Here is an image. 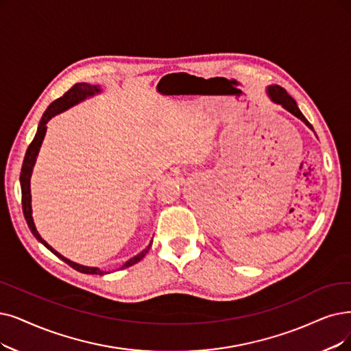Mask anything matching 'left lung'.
I'll return each instance as SVG.
<instances>
[{
	"label": "left lung",
	"mask_w": 351,
	"mask_h": 351,
	"mask_svg": "<svg viewBox=\"0 0 351 351\" xmlns=\"http://www.w3.org/2000/svg\"><path fill=\"white\" fill-rule=\"evenodd\" d=\"M268 95H269V97L271 99L275 102V104H279V105H282L287 110H289L292 115H295L297 118H300L305 125H308V127H310L311 130H313V125L306 121V118L301 114V110L298 109V106H297V102L292 99V97L288 95V92L284 89V88H281V86H278V85H272V86H269L268 88Z\"/></svg>",
	"instance_id": "left-lung-1"
}]
</instances>
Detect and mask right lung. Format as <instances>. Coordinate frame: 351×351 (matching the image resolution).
<instances>
[{
    "label": "right lung",
    "instance_id": "obj_1",
    "mask_svg": "<svg viewBox=\"0 0 351 351\" xmlns=\"http://www.w3.org/2000/svg\"><path fill=\"white\" fill-rule=\"evenodd\" d=\"M101 89L97 86H90L88 85V83H76V85H73L72 88H70L63 96H60L59 99H56L54 102H51L49 105V108L46 109V112L43 114V118H41L40 123H38V128H37V134L34 136V139L32 141V144L29 145V148H27V152H25V157H24V161H23V167H21V174H20V184H21V203H23V213H24V217H25V221L27 224H29V228L32 230V233L34 234L36 239L38 242L43 243L49 250H51L53 254L60 258L62 261H64L69 266H72L73 269L82 272V274H95V275H104L106 272L97 269V268H89V266H83V265H79V263H75L72 261L66 259L64 256H62L59 252H56L50 245L46 243V241L41 239V236L38 234V232L36 230V226H34V221H33V217H32V195H30V177H32V171H33V165L36 162V158H37V154H38V149H40V145L41 143H43V138H45V134H46V123L54 117L60 114V112L66 110L67 108L76 105L77 102L83 101L85 97L88 96H92L95 93L99 92ZM152 243V242H151ZM151 243L147 246V249H144L141 254H138L136 256H134L132 259H130L128 262H125L122 265V268H128V266H132L135 265L136 262L141 261L147 252L149 250L151 247Z\"/></svg>",
    "mask_w": 351,
    "mask_h": 351
}]
</instances>
